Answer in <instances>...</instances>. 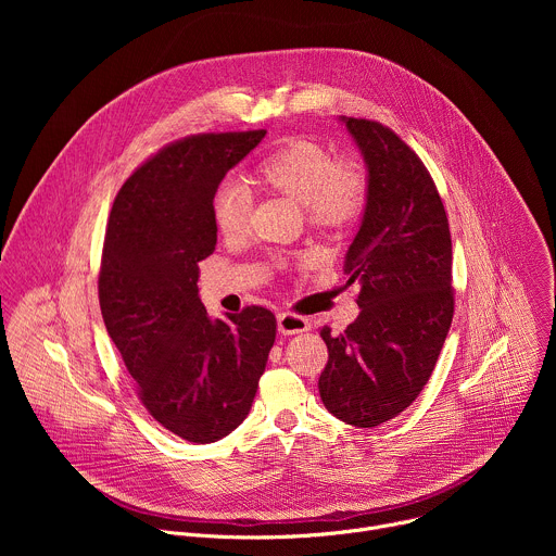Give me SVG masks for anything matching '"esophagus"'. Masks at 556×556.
<instances>
[{
	"label": "esophagus",
	"mask_w": 556,
	"mask_h": 556,
	"mask_svg": "<svg viewBox=\"0 0 556 556\" xmlns=\"http://www.w3.org/2000/svg\"><path fill=\"white\" fill-rule=\"evenodd\" d=\"M277 330L279 334L283 337H290V334H301V332H307L309 330V321L305 319V316H299L294 312H281L277 316Z\"/></svg>",
	"instance_id": "obj_1"
}]
</instances>
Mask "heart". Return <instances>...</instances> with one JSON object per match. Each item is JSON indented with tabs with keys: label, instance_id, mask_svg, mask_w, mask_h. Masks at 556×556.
<instances>
[{
	"label": "heart",
	"instance_id": "b5f03b06",
	"mask_svg": "<svg viewBox=\"0 0 556 556\" xmlns=\"http://www.w3.org/2000/svg\"><path fill=\"white\" fill-rule=\"evenodd\" d=\"M257 180L305 206L307 215L319 224H345L365 204L367 182L354 163H337L330 149L312 140H294L255 172ZM251 200L244 187L226 182L211 202L217 230L224 237H237L247 230Z\"/></svg>",
	"mask_w": 556,
	"mask_h": 556
}]
</instances>
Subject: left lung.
I'll use <instances>...</instances> for the list:
<instances>
[{"label": "left lung", "mask_w": 556, "mask_h": 556, "mask_svg": "<svg viewBox=\"0 0 556 556\" xmlns=\"http://www.w3.org/2000/svg\"><path fill=\"white\" fill-rule=\"evenodd\" d=\"M367 169L365 211L345 253L361 314L339 337L321 330L326 409L369 429L405 412L427 384L453 319L451 232L420 157L389 127L339 118Z\"/></svg>", "instance_id": "8db88e82"}]
</instances>
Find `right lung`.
Listing matches in <instances>:
<instances>
[{
	"mask_svg": "<svg viewBox=\"0 0 556 556\" xmlns=\"http://www.w3.org/2000/svg\"><path fill=\"white\" fill-rule=\"evenodd\" d=\"M266 129L200 134L157 151L121 187L103 244L99 301L144 409L208 444L251 412L277 321L266 307L211 319L198 264L217 244L211 202Z\"/></svg>",
	"mask_w": 556,
	"mask_h": 556,
	"instance_id": "obj_1",
	"label": "right lung"
}]
</instances>
